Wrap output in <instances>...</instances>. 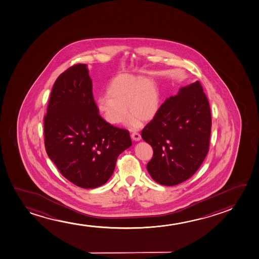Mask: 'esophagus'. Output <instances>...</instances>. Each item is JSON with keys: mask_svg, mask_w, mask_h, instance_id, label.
Wrapping results in <instances>:
<instances>
[{"mask_svg": "<svg viewBox=\"0 0 259 259\" xmlns=\"http://www.w3.org/2000/svg\"><path fill=\"white\" fill-rule=\"evenodd\" d=\"M132 138L133 140H135V141H139V140H141V135L138 133V132H133L132 134Z\"/></svg>", "mask_w": 259, "mask_h": 259, "instance_id": "34e87169", "label": "esophagus"}]
</instances>
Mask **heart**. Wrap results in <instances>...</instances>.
<instances>
[{"label": "heart", "instance_id": "obj_1", "mask_svg": "<svg viewBox=\"0 0 259 259\" xmlns=\"http://www.w3.org/2000/svg\"><path fill=\"white\" fill-rule=\"evenodd\" d=\"M96 108L110 125L125 123L128 119L127 108L133 116L148 121L159 111L160 94L147 78L120 75L110 82L106 96L97 100Z\"/></svg>", "mask_w": 259, "mask_h": 259}]
</instances>
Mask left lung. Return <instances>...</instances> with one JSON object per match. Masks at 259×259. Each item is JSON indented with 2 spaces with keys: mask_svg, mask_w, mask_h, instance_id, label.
<instances>
[{
  "mask_svg": "<svg viewBox=\"0 0 259 259\" xmlns=\"http://www.w3.org/2000/svg\"><path fill=\"white\" fill-rule=\"evenodd\" d=\"M210 132V107L200 82L180 88L141 133L153 147V158L146 166L152 179L167 186L190 179L208 153Z\"/></svg>",
  "mask_w": 259,
  "mask_h": 259,
  "instance_id": "left-lung-1",
  "label": "left lung"
}]
</instances>
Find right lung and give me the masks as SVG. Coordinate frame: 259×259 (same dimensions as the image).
<instances>
[{"instance_id": "1", "label": "right lung", "mask_w": 259, "mask_h": 259, "mask_svg": "<svg viewBox=\"0 0 259 259\" xmlns=\"http://www.w3.org/2000/svg\"><path fill=\"white\" fill-rule=\"evenodd\" d=\"M44 144L62 176L85 189L106 184L118 156L132 146L130 132L99 115L86 64L71 66L55 81L44 117Z\"/></svg>"}]
</instances>
